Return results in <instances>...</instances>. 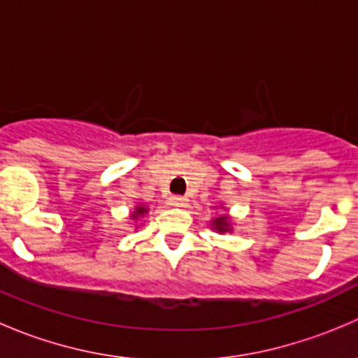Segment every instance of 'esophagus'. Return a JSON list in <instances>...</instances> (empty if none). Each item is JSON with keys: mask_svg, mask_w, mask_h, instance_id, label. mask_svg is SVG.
<instances>
[{"mask_svg": "<svg viewBox=\"0 0 358 358\" xmlns=\"http://www.w3.org/2000/svg\"><path fill=\"white\" fill-rule=\"evenodd\" d=\"M187 202H189V199L183 196H171L169 197V204L175 206V208H185Z\"/></svg>", "mask_w": 358, "mask_h": 358, "instance_id": "1", "label": "esophagus"}]
</instances>
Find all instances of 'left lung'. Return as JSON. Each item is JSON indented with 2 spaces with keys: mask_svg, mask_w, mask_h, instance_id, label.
<instances>
[{
  "mask_svg": "<svg viewBox=\"0 0 358 358\" xmlns=\"http://www.w3.org/2000/svg\"><path fill=\"white\" fill-rule=\"evenodd\" d=\"M215 229L220 230V232H227L229 230V222H227V216H220V218L215 220Z\"/></svg>",
  "mask_w": 358,
  "mask_h": 358,
  "instance_id": "8db88e82",
  "label": "left lung"
}]
</instances>
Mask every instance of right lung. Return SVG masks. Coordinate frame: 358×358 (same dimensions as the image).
<instances>
[{"label":"right lung","instance_id":"obj_1","mask_svg":"<svg viewBox=\"0 0 358 358\" xmlns=\"http://www.w3.org/2000/svg\"><path fill=\"white\" fill-rule=\"evenodd\" d=\"M145 211H147L145 208H136V211L133 213V216H131V218H133V220H136V218H138L140 215H143V213H145Z\"/></svg>","mask_w":358,"mask_h":358}]
</instances>
